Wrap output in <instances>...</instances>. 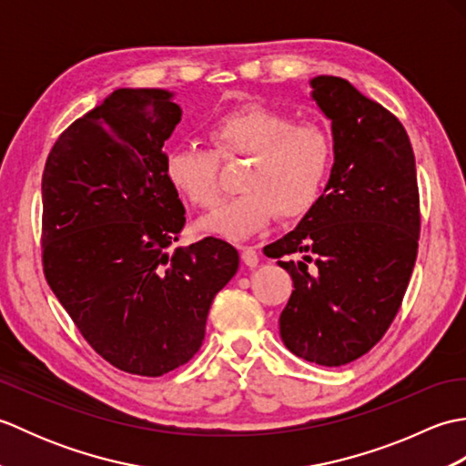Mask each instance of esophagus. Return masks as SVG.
<instances>
[{
  "mask_svg": "<svg viewBox=\"0 0 466 466\" xmlns=\"http://www.w3.org/2000/svg\"><path fill=\"white\" fill-rule=\"evenodd\" d=\"M240 254H242V262L248 266V268H256V266H258V262H260L258 254H256V250L250 248V246H242Z\"/></svg>",
  "mask_w": 466,
  "mask_h": 466,
  "instance_id": "obj_1",
  "label": "esophagus"
}]
</instances>
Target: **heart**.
I'll return each instance as SVG.
<instances>
[{
	"mask_svg": "<svg viewBox=\"0 0 466 466\" xmlns=\"http://www.w3.org/2000/svg\"><path fill=\"white\" fill-rule=\"evenodd\" d=\"M210 134L218 154L252 156V164L240 182L244 194L202 220L208 232L242 242L268 228L276 214L296 220L319 202L332 164V144L322 127L296 124L272 107L250 104L222 114ZM166 174L194 206L220 202L218 156L210 147L192 142L172 146Z\"/></svg>",
	"mask_w": 466,
	"mask_h": 466,
	"instance_id": "1",
	"label": "heart"
}]
</instances>
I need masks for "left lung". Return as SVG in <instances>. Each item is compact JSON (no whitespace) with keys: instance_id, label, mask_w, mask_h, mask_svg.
Segmentation results:
<instances>
[{"instance_id":"8db88e82","label":"left lung","mask_w":466,"mask_h":466,"mask_svg":"<svg viewBox=\"0 0 466 466\" xmlns=\"http://www.w3.org/2000/svg\"><path fill=\"white\" fill-rule=\"evenodd\" d=\"M330 120L334 166L312 210L266 246L294 290L280 314L292 354L322 366L349 364L382 339L399 312L417 260L420 230L417 166L402 124L379 102L334 76L309 82Z\"/></svg>"}]
</instances>
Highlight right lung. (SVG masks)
I'll use <instances>...</instances> for the list:
<instances>
[{"mask_svg": "<svg viewBox=\"0 0 466 466\" xmlns=\"http://www.w3.org/2000/svg\"><path fill=\"white\" fill-rule=\"evenodd\" d=\"M180 117L174 92L116 90L57 137L42 177L49 289L97 354L140 376L192 359L240 264L212 236L177 244L186 210L164 142Z\"/></svg>", "mask_w": 466, "mask_h": 466, "instance_id": "obj_1", "label": "right lung"}]
</instances>
